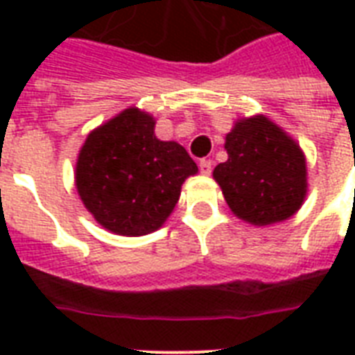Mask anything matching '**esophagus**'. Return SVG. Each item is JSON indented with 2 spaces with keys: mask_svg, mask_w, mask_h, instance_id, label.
<instances>
[{
  "mask_svg": "<svg viewBox=\"0 0 355 355\" xmlns=\"http://www.w3.org/2000/svg\"><path fill=\"white\" fill-rule=\"evenodd\" d=\"M199 169H200V173H202V175H210L211 173V160H200L199 162Z\"/></svg>",
  "mask_w": 355,
  "mask_h": 355,
  "instance_id": "34e87169",
  "label": "esophagus"
}]
</instances>
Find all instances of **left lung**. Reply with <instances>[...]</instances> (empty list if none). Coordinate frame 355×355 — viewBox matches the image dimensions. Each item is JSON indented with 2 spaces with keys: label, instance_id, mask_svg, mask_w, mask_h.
<instances>
[{
  "label": "left lung",
  "instance_id": "1",
  "mask_svg": "<svg viewBox=\"0 0 355 355\" xmlns=\"http://www.w3.org/2000/svg\"><path fill=\"white\" fill-rule=\"evenodd\" d=\"M228 160L214 169L230 210L243 221L270 225L291 217L306 197L300 147L263 116L243 119L227 134Z\"/></svg>",
  "mask_w": 355,
  "mask_h": 355
}]
</instances>
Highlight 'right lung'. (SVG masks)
Masks as SVG:
<instances>
[{"instance_id":"1","label":"right lung","mask_w":355,"mask_h":355,"mask_svg":"<svg viewBox=\"0 0 355 355\" xmlns=\"http://www.w3.org/2000/svg\"><path fill=\"white\" fill-rule=\"evenodd\" d=\"M197 173L182 145L160 141L155 119L138 108L96 128L77 162V191L96 221L121 236H144L162 227Z\"/></svg>"}]
</instances>
